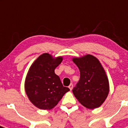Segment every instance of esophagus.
Listing matches in <instances>:
<instances>
[{
    "label": "esophagus",
    "mask_w": 128,
    "mask_h": 128,
    "mask_svg": "<svg viewBox=\"0 0 128 128\" xmlns=\"http://www.w3.org/2000/svg\"><path fill=\"white\" fill-rule=\"evenodd\" d=\"M68 88H69L70 90H71L72 89H73V85H72V84H70V86H68Z\"/></svg>",
    "instance_id": "obj_1"
}]
</instances>
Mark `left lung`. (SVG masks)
I'll return each instance as SVG.
<instances>
[{"label":"left lung","mask_w":128,"mask_h":128,"mask_svg":"<svg viewBox=\"0 0 128 128\" xmlns=\"http://www.w3.org/2000/svg\"><path fill=\"white\" fill-rule=\"evenodd\" d=\"M72 62L80 72V78L72 89L80 103L88 109H95L104 102L110 92V84L104 68L100 61L87 54L73 58Z\"/></svg>","instance_id":"left-lung-1"}]
</instances>
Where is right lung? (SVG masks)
Wrapping results in <instances>:
<instances>
[{
	"label": "right lung",
	"mask_w": 128,
	"mask_h": 128,
	"mask_svg": "<svg viewBox=\"0 0 128 128\" xmlns=\"http://www.w3.org/2000/svg\"><path fill=\"white\" fill-rule=\"evenodd\" d=\"M63 57L53 58L48 53L39 56L30 67L25 79L24 89L28 99L39 109L50 110L69 91L64 87L54 70Z\"/></svg>",
	"instance_id": "right-lung-1"
}]
</instances>
